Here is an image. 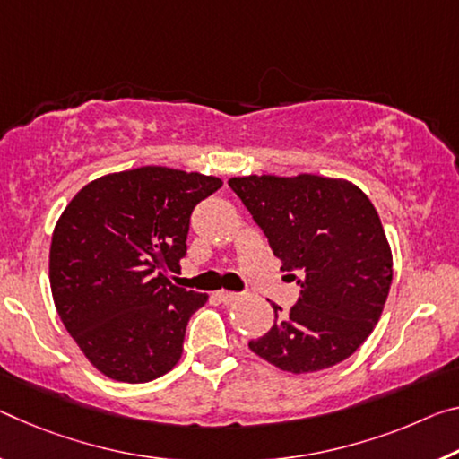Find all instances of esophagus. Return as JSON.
Instances as JSON below:
<instances>
[{"mask_svg": "<svg viewBox=\"0 0 459 459\" xmlns=\"http://www.w3.org/2000/svg\"><path fill=\"white\" fill-rule=\"evenodd\" d=\"M216 296H218V300L224 302V304H232V302H237L238 298H241V294L229 292V290H221V292H216Z\"/></svg>", "mask_w": 459, "mask_h": 459, "instance_id": "1", "label": "esophagus"}]
</instances>
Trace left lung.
<instances>
[{
    "label": "left lung",
    "instance_id": "left-lung-1",
    "mask_svg": "<svg viewBox=\"0 0 459 459\" xmlns=\"http://www.w3.org/2000/svg\"><path fill=\"white\" fill-rule=\"evenodd\" d=\"M300 298L249 349L290 374L321 372L355 353L380 318L392 283V251L374 204L347 179L230 178Z\"/></svg>",
    "mask_w": 459,
    "mask_h": 459
}]
</instances>
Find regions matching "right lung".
Wrapping results in <instances>:
<instances>
[{
  "label": "right lung",
  "mask_w": 459,
  "mask_h": 459,
  "mask_svg": "<svg viewBox=\"0 0 459 459\" xmlns=\"http://www.w3.org/2000/svg\"><path fill=\"white\" fill-rule=\"evenodd\" d=\"M214 176L147 165L82 187L56 222L48 278L56 312L101 374L143 384L173 369L208 294L173 286L195 204Z\"/></svg>",
  "instance_id": "add662e5"
}]
</instances>
